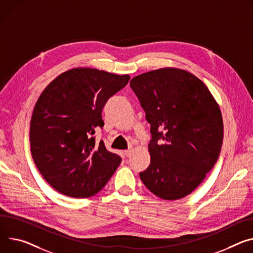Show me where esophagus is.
<instances>
[{
    "label": "esophagus",
    "mask_w": 253,
    "mask_h": 253,
    "mask_svg": "<svg viewBox=\"0 0 253 253\" xmlns=\"http://www.w3.org/2000/svg\"><path fill=\"white\" fill-rule=\"evenodd\" d=\"M125 152V154H126V156H130L132 153H133V148H129V149H127V150H125L124 151Z\"/></svg>",
    "instance_id": "1"
}]
</instances>
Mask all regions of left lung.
Listing matches in <instances>:
<instances>
[{
	"mask_svg": "<svg viewBox=\"0 0 253 253\" xmlns=\"http://www.w3.org/2000/svg\"><path fill=\"white\" fill-rule=\"evenodd\" d=\"M130 86L150 124V165L139 173L145 187L164 200L190 195L219 157L223 119L218 103L193 74L164 67L134 77Z\"/></svg>",
	"mask_w": 253,
	"mask_h": 253,
	"instance_id": "obj_1",
	"label": "left lung"
}]
</instances>
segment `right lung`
<instances>
[{"label":"right lung","instance_id":"1","mask_svg":"<svg viewBox=\"0 0 253 253\" xmlns=\"http://www.w3.org/2000/svg\"><path fill=\"white\" fill-rule=\"evenodd\" d=\"M129 80V75L76 67L59 75L39 96L30 123L31 153L44 179L60 194L94 196L121 164V157L93 135L104 126L106 102Z\"/></svg>","mask_w":253,"mask_h":253}]
</instances>
